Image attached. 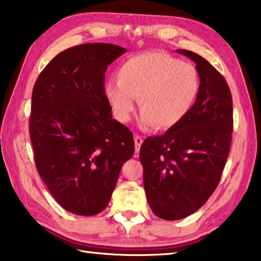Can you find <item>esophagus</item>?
Returning a JSON list of instances; mask_svg holds the SVG:
<instances>
[{
    "instance_id": "obj_1",
    "label": "esophagus",
    "mask_w": 261,
    "mask_h": 261,
    "mask_svg": "<svg viewBox=\"0 0 261 261\" xmlns=\"http://www.w3.org/2000/svg\"><path fill=\"white\" fill-rule=\"evenodd\" d=\"M141 144H143V138H141L140 136H136L135 137V151H136L137 154L139 153V149H140Z\"/></svg>"
}]
</instances>
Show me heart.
<instances>
[{
	"mask_svg": "<svg viewBox=\"0 0 261 261\" xmlns=\"http://www.w3.org/2000/svg\"><path fill=\"white\" fill-rule=\"evenodd\" d=\"M117 81L105 85V94L122 122L130 120L138 98L140 124L168 130L191 112L200 93V77L190 63L162 53H144L127 59L116 72Z\"/></svg>",
	"mask_w": 261,
	"mask_h": 261,
	"instance_id": "obj_1",
	"label": "heart"
}]
</instances>
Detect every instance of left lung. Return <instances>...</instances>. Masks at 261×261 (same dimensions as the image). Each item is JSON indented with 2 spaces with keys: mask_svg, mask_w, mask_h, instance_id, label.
<instances>
[{
  "mask_svg": "<svg viewBox=\"0 0 261 261\" xmlns=\"http://www.w3.org/2000/svg\"><path fill=\"white\" fill-rule=\"evenodd\" d=\"M196 63L200 93L184 120L140 146L144 188L154 214L179 220L208 200L220 182L231 144L232 98L224 78L196 53L177 49Z\"/></svg>",
  "mask_w": 261,
  "mask_h": 261,
  "instance_id": "left-lung-1",
  "label": "left lung"
}]
</instances>
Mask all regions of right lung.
<instances>
[{
  "label": "right lung",
  "mask_w": 261,
  "mask_h": 261,
  "mask_svg": "<svg viewBox=\"0 0 261 261\" xmlns=\"http://www.w3.org/2000/svg\"><path fill=\"white\" fill-rule=\"evenodd\" d=\"M124 53L112 43L71 47L47 64L33 87L35 166L55 200L73 214L102 212L134 155L132 132L114 120L105 94L106 70Z\"/></svg>",
  "instance_id": "add662e5"
}]
</instances>
